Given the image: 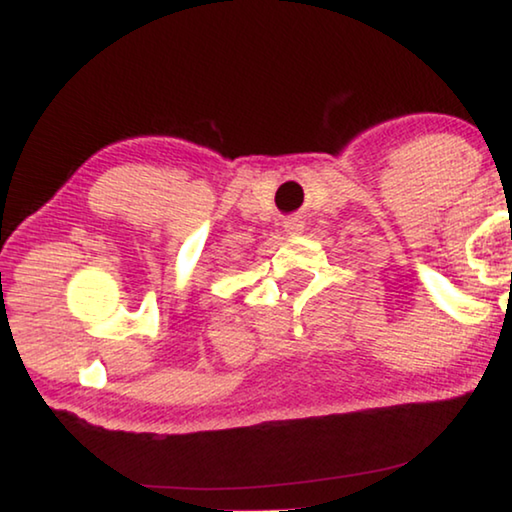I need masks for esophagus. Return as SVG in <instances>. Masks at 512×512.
<instances>
[{"label": "esophagus", "instance_id": "obj_1", "mask_svg": "<svg viewBox=\"0 0 512 512\" xmlns=\"http://www.w3.org/2000/svg\"><path fill=\"white\" fill-rule=\"evenodd\" d=\"M303 230H305V223L300 221V218H289V221H285V232L289 237H298Z\"/></svg>", "mask_w": 512, "mask_h": 512}]
</instances>
